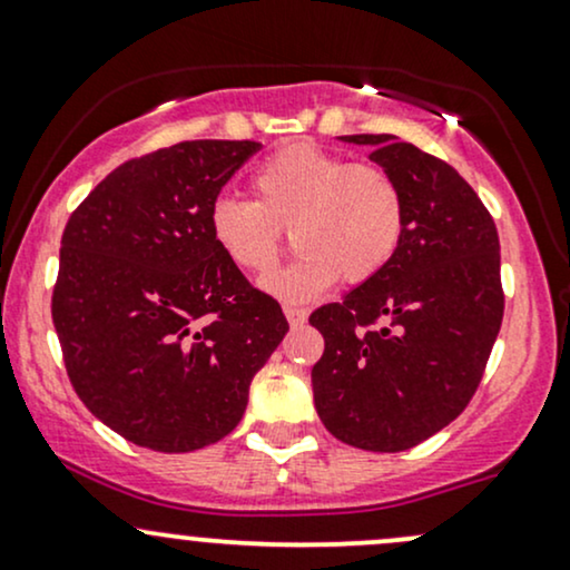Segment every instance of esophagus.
<instances>
[{
	"label": "esophagus",
	"mask_w": 570,
	"mask_h": 570,
	"mask_svg": "<svg viewBox=\"0 0 570 570\" xmlns=\"http://www.w3.org/2000/svg\"><path fill=\"white\" fill-rule=\"evenodd\" d=\"M284 315H286V321H289L292 326H303L305 321H307V311H303V307L286 305V307H284Z\"/></svg>",
	"instance_id": "esophagus-1"
}]
</instances>
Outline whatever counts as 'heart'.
Instances as JSON below:
<instances>
[{
	"label": "heart",
	"instance_id": "1",
	"mask_svg": "<svg viewBox=\"0 0 570 570\" xmlns=\"http://www.w3.org/2000/svg\"><path fill=\"white\" fill-rule=\"evenodd\" d=\"M255 202L217 196L209 233L217 249L246 273H267L284 236L299 255L263 281L281 303L303 305L345 276L363 284L387 267L406 228L401 185L376 164H353L313 142H294L252 175Z\"/></svg>",
	"mask_w": 570,
	"mask_h": 570
}]
</instances>
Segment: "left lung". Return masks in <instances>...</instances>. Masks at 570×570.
<instances>
[{
    "mask_svg": "<svg viewBox=\"0 0 570 570\" xmlns=\"http://www.w3.org/2000/svg\"><path fill=\"white\" fill-rule=\"evenodd\" d=\"M340 140L395 177L406 228L385 271L311 315L326 342L315 411L337 441L393 454L454 422L478 390L504 313L499 236L445 161L395 135Z\"/></svg>",
    "mask_w": 570,
    "mask_h": 570,
    "instance_id": "8db88e82",
    "label": "left lung"
}]
</instances>
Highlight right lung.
Here are the masks:
<instances>
[{"mask_svg": "<svg viewBox=\"0 0 570 570\" xmlns=\"http://www.w3.org/2000/svg\"><path fill=\"white\" fill-rule=\"evenodd\" d=\"M252 140H188L116 167L60 242L52 321L71 385L142 449L185 454L242 422L252 376L289 332L209 233Z\"/></svg>", "mask_w": 570, "mask_h": 570, "instance_id": "right-lung-1", "label": "right lung"}]
</instances>
